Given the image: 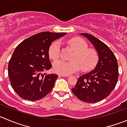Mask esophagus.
I'll list each match as a JSON object with an SVG mask.
<instances>
[{
	"mask_svg": "<svg viewBox=\"0 0 127 127\" xmlns=\"http://www.w3.org/2000/svg\"><path fill=\"white\" fill-rule=\"evenodd\" d=\"M59 76H61V77H69L68 75H63V74H59Z\"/></svg>",
	"mask_w": 127,
	"mask_h": 127,
	"instance_id": "obj_1",
	"label": "esophagus"
}]
</instances>
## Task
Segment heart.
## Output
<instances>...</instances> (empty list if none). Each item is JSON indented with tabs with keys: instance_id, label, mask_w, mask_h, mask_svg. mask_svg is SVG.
<instances>
[{
	"instance_id": "heart-1",
	"label": "heart",
	"mask_w": 127,
	"mask_h": 127,
	"mask_svg": "<svg viewBox=\"0 0 127 127\" xmlns=\"http://www.w3.org/2000/svg\"><path fill=\"white\" fill-rule=\"evenodd\" d=\"M67 43L75 51L71 58L72 61L65 62L62 60L55 61L53 64L55 72L69 75L80 68L84 72H88L95 67L98 60L97 52L94 49L88 48L87 43L84 40L79 37H74L68 40ZM60 42H54L49 48V57L53 60H57L60 57Z\"/></svg>"
}]
</instances>
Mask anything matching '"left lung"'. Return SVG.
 Listing matches in <instances>:
<instances>
[{
  "label": "left lung",
  "mask_w": 127,
  "mask_h": 127,
  "mask_svg": "<svg viewBox=\"0 0 127 127\" xmlns=\"http://www.w3.org/2000/svg\"><path fill=\"white\" fill-rule=\"evenodd\" d=\"M80 35L92 43L97 52L98 61L92 71L80 76L72 91L80 100L95 103L107 98L115 87L119 78L118 62L105 43L91 34Z\"/></svg>",
  "instance_id": "1"
}]
</instances>
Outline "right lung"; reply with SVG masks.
Listing matches in <instances>:
<instances>
[{"mask_svg":"<svg viewBox=\"0 0 127 127\" xmlns=\"http://www.w3.org/2000/svg\"><path fill=\"white\" fill-rule=\"evenodd\" d=\"M66 34L40 32L15 48L8 63V75L12 87L22 98L38 100L53 89L58 75L43 73L52 67L49 50L53 41Z\"/></svg>","mask_w":127,"mask_h":127,"instance_id":"obj_1","label":"right lung"}]
</instances>
